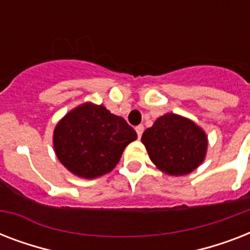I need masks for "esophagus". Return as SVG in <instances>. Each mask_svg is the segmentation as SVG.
I'll return each mask as SVG.
<instances>
[{"mask_svg": "<svg viewBox=\"0 0 250 250\" xmlns=\"http://www.w3.org/2000/svg\"><path fill=\"white\" fill-rule=\"evenodd\" d=\"M136 132H137V136L141 137V135H143V132H144V125H137Z\"/></svg>", "mask_w": 250, "mask_h": 250, "instance_id": "34e87169", "label": "esophagus"}]
</instances>
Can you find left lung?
I'll list each match as a JSON object with an SVG mask.
<instances>
[{
	"label": "left lung",
	"mask_w": 250,
	"mask_h": 250,
	"mask_svg": "<svg viewBox=\"0 0 250 250\" xmlns=\"http://www.w3.org/2000/svg\"><path fill=\"white\" fill-rule=\"evenodd\" d=\"M141 141L158 168L168 175H187L201 164L206 154L205 132L189 119L166 114L145 129Z\"/></svg>",
	"instance_id": "obj_1"
}]
</instances>
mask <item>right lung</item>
<instances>
[{"mask_svg": "<svg viewBox=\"0 0 250 250\" xmlns=\"http://www.w3.org/2000/svg\"><path fill=\"white\" fill-rule=\"evenodd\" d=\"M137 139L136 131L102 105L84 104L66 115L54 129V150L72 174L93 179L117 166L122 153Z\"/></svg>", "mask_w": 250, "mask_h": 250, "instance_id": "add662e5", "label": "right lung"}]
</instances>
